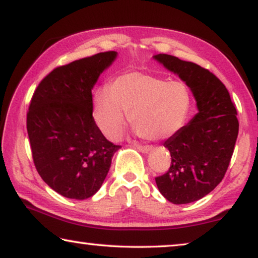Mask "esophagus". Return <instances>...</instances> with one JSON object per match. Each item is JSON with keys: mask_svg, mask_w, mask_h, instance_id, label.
I'll return each instance as SVG.
<instances>
[{"mask_svg": "<svg viewBox=\"0 0 258 258\" xmlns=\"http://www.w3.org/2000/svg\"><path fill=\"white\" fill-rule=\"evenodd\" d=\"M135 148L143 154H148V153H150L151 150H153V147H150V146H140V144H136Z\"/></svg>", "mask_w": 258, "mask_h": 258, "instance_id": "1", "label": "esophagus"}]
</instances>
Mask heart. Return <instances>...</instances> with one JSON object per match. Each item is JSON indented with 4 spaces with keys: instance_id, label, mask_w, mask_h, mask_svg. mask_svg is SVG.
Instances as JSON below:
<instances>
[{
    "instance_id": "obj_1",
    "label": "heart",
    "mask_w": 258,
    "mask_h": 258,
    "mask_svg": "<svg viewBox=\"0 0 258 258\" xmlns=\"http://www.w3.org/2000/svg\"><path fill=\"white\" fill-rule=\"evenodd\" d=\"M191 108V94L182 81H167L143 73L116 79L110 89L95 95L94 117L108 139L117 140L128 116L136 136L158 141L183 128Z\"/></svg>"
}]
</instances>
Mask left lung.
Listing matches in <instances>:
<instances>
[{"mask_svg": "<svg viewBox=\"0 0 258 258\" xmlns=\"http://www.w3.org/2000/svg\"><path fill=\"white\" fill-rule=\"evenodd\" d=\"M153 58L177 75L196 101L197 114L163 144L170 153V168L155 178L169 202L191 203L224 177L238 135L237 111L227 88L209 70L167 54Z\"/></svg>", "mask_w": 258, "mask_h": 258, "instance_id": "obj_1", "label": "left lung"}]
</instances>
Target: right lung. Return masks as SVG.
<instances>
[{
    "instance_id": "obj_1",
    "label": "right lung",
    "mask_w": 258,
    "mask_h": 258,
    "mask_svg": "<svg viewBox=\"0 0 258 258\" xmlns=\"http://www.w3.org/2000/svg\"><path fill=\"white\" fill-rule=\"evenodd\" d=\"M116 58L117 52L105 51L58 67L41 81L31 98L27 130L35 167L67 199L94 196L119 149L95 123L91 95Z\"/></svg>"
}]
</instances>
